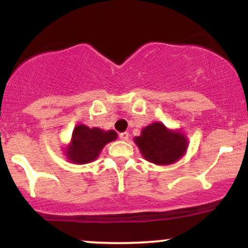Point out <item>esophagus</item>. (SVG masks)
<instances>
[{"label": "esophagus", "instance_id": "34e87169", "mask_svg": "<svg viewBox=\"0 0 248 248\" xmlns=\"http://www.w3.org/2000/svg\"><path fill=\"white\" fill-rule=\"evenodd\" d=\"M119 138H120L122 141H128V139H129V134H128L127 132L120 133L119 134Z\"/></svg>", "mask_w": 248, "mask_h": 248}]
</instances>
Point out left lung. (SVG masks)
Segmentation results:
<instances>
[{
  "label": "left lung",
  "instance_id": "8db88e82",
  "mask_svg": "<svg viewBox=\"0 0 248 248\" xmlns=\"http://www.w3.org/2000/svg\"><path fill=\"white\" fill-rule=\"evenodd\" d=\"M135 143L147 161L158 166L177 161L184 155L187 146L183 134L170 132L160 122L143 128L141 135L135 138Z\"/></svg>",
  "mask_w": 248,
  "mask_h": 248
}]
</instances>
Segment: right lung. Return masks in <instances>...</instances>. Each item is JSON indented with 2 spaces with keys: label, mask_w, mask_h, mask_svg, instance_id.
Here are the masks:
<instances>
[{
  "label": "right lung",
  "mask_w": 248,
  "mask_h": 248,
  "mask_svg": "<svg viewBox=\"0 0 248 248\" xmlns=\"http://www.w3.org/2000/svg\"><path fill=\"white\" fill-rule=\"evenodd\" d=\"M114 130L90 128L85 124L76 127L72 134V144L67 149V156L75 163H88L98 157L99 153L108 142L115 140Z\"/></svg>",
  "instance_id": "right-lung-1"
}]
</instances>
